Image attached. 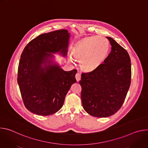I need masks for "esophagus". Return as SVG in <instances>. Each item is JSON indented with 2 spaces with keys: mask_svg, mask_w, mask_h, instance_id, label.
Listing matches in <instances>:
<instances>
[{
  "mask_svg": "<svg viewBox=\"0 0 148 148\" xmlns=\"http://www.w3.org/2000/svg\"><path fill=\"white\" fill-rule=\"evenodd\" d=\"M75 78L77 81H79L81 79V74L79 73H77L75 75Z\"/></svg>",
  "mask_w": 148,
  "mask_h": 148,
  "instance_id": "1",
  "label": "esophagus"
}]
</instances>
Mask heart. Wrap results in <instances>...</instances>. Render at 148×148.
<instances>
[{"mask_svg":"<svg viewBox=\"0 0 148 148\" xmlns=\"http://www.w3.org/2000/svg\"><path fill=\"white\" fill-rule=\"evenodd\" d=\"M110 50L108 40L103 37L92 36L83 40L74 47L73 54L80 61L81 69L91 72L97 69L106 59ZM69 60L73 62L71 56Z\"/></svg>","mask_w":148,"mask_h":148,"instance_id":"heart-1","label":"heart"}]
</instances>
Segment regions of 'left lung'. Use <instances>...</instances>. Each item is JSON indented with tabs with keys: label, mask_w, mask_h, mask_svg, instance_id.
<instances>
[{
	"label": "left lung",
	"mask_w": 148,
	"mask_h": 148,
	"mask_svg": "<svg viewBox=\"0 0 148 148\" xmlns=\"http://www.w3.org/2000/svg\"><path fill=\"white\" fill-rule=\"evenodd\" d=\"M107 38L111 45V53L97 69L82 73L79 81L84 110L99 118L110 116L121 108L131 79L129 54L112 38Z\"/></svg>",
	"instance_id": "left-lung-1"
}]
</instances>
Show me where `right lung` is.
Masks as SVG:
<instances>
[{"label":"right lung","mask_w":148,"mask_h":148,"mask_svg":"<svg viewBox=\"0 0 148 148\" xmlns=\"http://www.w3.org/2000/svg\"><path fill=\"white\" fill-rule=\"evenodd\" d=\"M70 34L66 29L42 34L24 49L18 67L17 83L26 108L41 116L55 114L62 107L77 70H63L53 54L66 57Z\"/></svg>","instance_id":"add662e5"}]
</instances>
